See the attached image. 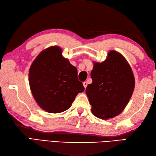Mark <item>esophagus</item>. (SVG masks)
I'll list each match as a JSON object with an SVG mask.
<instances>
[{
  "label": "esophagus",
  "mask_w": 156,
  "mask_h": 156,
  "mask_svg": "<svg viewBox=\"0 0 156 156\" xmlns=\"http://www.w3.org/2000/svg\"><path fill=\"white\" fill-rule=\"evenodd\" d=\"M87 85H88V84H87V82H83V86H84V87L85 88V89H86V88L87 87Z\"/></svg>",
  "instance_id": "obj_1"
}]
</instances>
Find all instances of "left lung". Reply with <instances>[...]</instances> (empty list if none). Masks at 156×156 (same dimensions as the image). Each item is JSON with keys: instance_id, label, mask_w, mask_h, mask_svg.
<instances>
[{"instance_id": "left-lung-1", "label": "left lung", "mask_w": 156, "mask_h": 156, "mask_svg": "<svg viewBox=\"0 0 156 156\" xmlns=\"http://www.w3.org/2000/svg\"><path fill=\"white\" fill-rule=\"evenodd\" d=\"M92 84L86 94L92 112L102 119L113 118L123 111L135 87V78L130 66L121 54L111 51L103 62H94L91 71Z\"/></svg>"}]
</instances>
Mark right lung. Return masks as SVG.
Listing matches in <instances>:
<instances>
[{
    "label": "right lung",
    "mask_w": 156,
    "mask_h": 156,
    "mask_svg": "<svg viewBox=\"0 0 156 156\" xmlns=\"http://www.w3.org/2000/svg\"><path fill=\"white\" fill-rule=\"evenodd\" d=\"M29 81L39 107L51 113L67 110L77 94L84 90L78 79L77 69L63 57L58 46L38 55L29 69Z\"/></svg>",
    "instance_id": "right-lung-1"
}]
</instances>
